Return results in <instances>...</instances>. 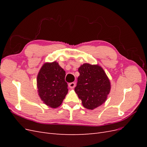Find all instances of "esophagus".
Segmentation results:
<instances>
[{"instance_id": "esophagus-1", "label": "esophagus", "mask_w": 147, "mask_h": 147, "mask_svg": "<svg viewBox=\"0 0 147 147\" xmlns=\"http://www.w3.org/2000/svg\"><path fill=\"white\" fill-rule=\"evenodd\" d=\"M69 87H70V88H74L75 86V83H74V82L70 83H69Z\"/></svg>"}]
</instances>
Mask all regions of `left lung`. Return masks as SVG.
Segmentation results:
<instances>
[{
	"instance_id": "left-lung-1",
	"label": "left lung",
	"mask_w": 147,
	"mask_h": 147,
	"mask_svg": "<svg viewBox=\"0 0 147 147\" xmlns=\"http://www.w3.org/2000/svg\"><path fill=\"white\" fill-rule=\"evenodd\" d=\"M80 76L75 91L84 107L93 110L105 102L110 91V83L98 65L83 64L78 68Z\"/></svg>"
}]
</instances>
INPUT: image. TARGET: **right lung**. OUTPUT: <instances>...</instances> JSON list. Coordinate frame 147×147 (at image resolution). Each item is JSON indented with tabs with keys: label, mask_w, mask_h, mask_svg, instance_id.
Here are the masks:
<instances>
[{
	"label": "right lung",
	"mask_w": 147,
	"mask_h": 147,
	"mask_svg": "<svg viewBox=\"0 0 147 147\" xmlns=\"http://www.w3.org/2000/svg\"><path fill=\"white\" fill-rule=\"evenodd\" d=\"M65 72L56 62L45 63L37 76L38 95L43 103L51 108H57L63 102L68 92L65 81Z\"/></svg>",
	"instance_id": "right-lung-1"
}]
</instances>
